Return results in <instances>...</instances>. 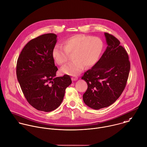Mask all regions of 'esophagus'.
I'll list each match as a JSON object with an SVG mask.
<instances>
[{
	"label": "esophagus",
	"instance_id": "34e87169",
	"mask_svg": "<svg viewBox=\"0 0 147 147\" xmlns=\"http://www.w3.org/2000/svg\"><path fill=\"white\" fill-rule=\"evenodd\" d=\"M78 76H73L72 77V78H71L72 80H73V81H76V80H78Z\"/></svg>",
	"mask_w": 147,
	"mask_h": 147
}]
</instances>
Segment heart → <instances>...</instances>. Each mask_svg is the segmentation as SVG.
<instances>
[{
  "label": "heart",
  "instance_id": "b5f03b06",
  "mask_svg": "<svg viewBox=\"0 0 147 147\" xmlns=\"http://www.w3.org/2000/svg\"><path fill=\"white\" fill-rule=\"evenodd\" d=\"M63 47L56 45L52 50V57L60 65L65 64L72 55L73 61L64 66L62 73L75 76L84 68L93 67L98 62L103 49L102 41L98 37L83 34L72 35L63 42Z\"/></svg>",
  "mask_w": 147,
  "mask_h": 147
}]
</instances>
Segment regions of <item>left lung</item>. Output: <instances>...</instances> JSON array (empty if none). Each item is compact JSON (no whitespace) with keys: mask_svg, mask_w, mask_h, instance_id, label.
Masks as SVG:
<instances>
[{"mask_svg":"<svg viewBox=\"0 0 147 147\" xmlns=\"http://www.w3.org/2000/svg\"><path fill=\"white\" fill-rule=\"evenodd\" d=\"M104 35L107 49L95 65L82 77L88 85L83 101L94 109L107 107L120 96L131 67L128 55L120 41L107 32Z\"/></svg>","mask_w":147,"mask_h":147,"instance_id":"left-lung-1","label":"left lung"}]
</instances>
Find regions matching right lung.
I'll return each mask as SVG.
<instances>
[{"instance_id":"obj_1","label":"right lung","mask_w":147,"mask_h":147,"mask_svg":"<svg viewBox=\"0 0 147 147\" xmlns=\"http://www.w3.org/2000/svg\"><path fill=\"white\" fill-rule=\"evenodd\" d=\"M57 36L46 34L31 40L18 59L16 76L24 97L37 110L51 112L61 103L70 76L56 77L58 70L52 57Z\"/></svg>"}]
</instances>
